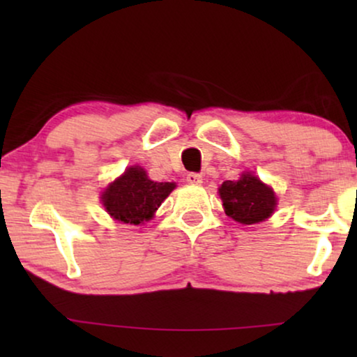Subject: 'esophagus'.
Returning a JSON list of instances; mask_svg holds the SVG:
<instances>
[{
	"label": "esophagus",
	"mask_w": 357,
	"mask_h": 357,
	"mask_svg": "<svg viewBox=\"0 0 357 357\" xmlns=\"http://www.w3.org/2000/svg\"><path fill=\"white\" fill-rule=\"evenodd\" d=\"M187 182L192 183V185H202L203 183V177L199 174L192 172V174L187 175Z\"/></svg>",
	"instance_id": "esophagus-1"
}]
</instances>
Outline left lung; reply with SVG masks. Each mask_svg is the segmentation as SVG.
Returning <instances> with one entry per match:
<instances>
[{"instance_id": "obj_1", "label": "left lung", "mask_w": 357, "mask_h": 357, "mask_svg": "<svg viewBox=\"0 0 357 357\" xmlns=\"http://www.w3.org/2000/svg\"><path fill=\"white\" fill-rule=\"evenodd\" d=\"M229 218L241 224H257L270 218L276 208L275 192L250 174L226 180L219 188Z\"/></svg>"}]
</instances>
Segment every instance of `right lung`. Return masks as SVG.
Instances as JSON below:
<instances>
[{"label":"right lung","instance_id":"right-lung-1","mask_svg":"<svg viewBox=\"0 0 357 357\" xmlns=\"http://www.w3.org/2000/svg\"><path fill=\"white\" fill-rule=\"evenodd\" d=\"M174 188L175 183L153 182L141 167H130L107 187L102 202L112 218L136 226L149 221Z\"/></svg>","mask_w":357,"mask_h":357}]
</instances>
